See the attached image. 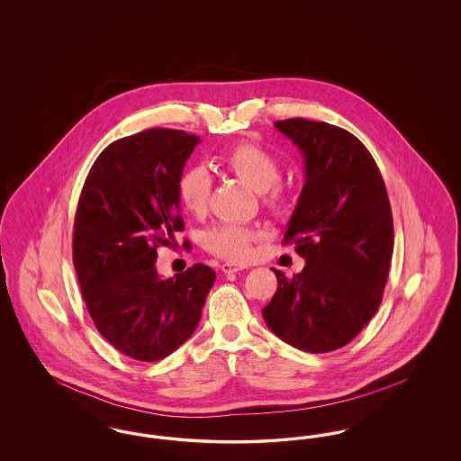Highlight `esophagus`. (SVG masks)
<instances>
[{
  "mask_svg": "<svg viewBox=\"0 0 461 461\" xmlns=\"http://www.w3.org/2000/svg\"><path fill=\"white\" fill-rule=\"evenodd\" d=\"M247 266L245 264H237V263H222L221 264V269H222V273H226V275H230V273H237V271H241V269H245Z\"/></svg>",
  "mask_w": 461,
  "mask_h": 461,
  "instance_id": "1",
  "label": "esophagus"
}]
</instances>
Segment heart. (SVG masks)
I'll use <instances>...</instances> for the list:
<instances>
[{
  "label": "heart",
  "mask_w": 461,
  "mask_h": 461,
  "mask_svg": "<svg viewBox=\"0 0 461 461\" xmlns=\"http://www.w3.org/2000/svg\"><path fill=\"white\" fill-rule=\"evenodd\" d=\"M220 164L231 175L240 177L261 194L263 203L273 212L284 211L290 192L278 183L282 167L278 158L252 141H240L220 155ZM212 190V177L203 166H190L176 181V194L185 211L202 214L207 209ZM259 233L233 222H222L203 235V245L212 254L228 261H245L252 254V245Z\"/></svg>",
  "instance_id": "obj_1"
}]
</instances>
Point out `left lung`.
<instances>
[{"instance_id": "left-lung-1", "label": "left lung", "mask_w": 461, "mask_h": 461, "mask_svg": "<svg viewBox=\"0 0 461 461\" xmlns=\"http://www.w3.org/2000/svg\"><path fill=\"white\" fill-rule=\"evenodd\" d=\"M275 128L304 155L306 183L286 224L306 266L286 278L263 309L276 337L306 352L344 348L382 303L394 249L385 183L366 147L349 131L307 119Z\"/></svg>"}]
</instances>
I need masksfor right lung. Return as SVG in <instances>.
<instances>
[{"mask_svg": "<svg viewBox=\"0 0 461 461\" xmlns=\"http://www.w3.org/2000/svg\"><path fill=\"white\" fill-rule=\"evenodd\" d=\"M198 141L154 128L110 143L77 203L72 258L89 316L138 361H158L192 337L216 280L205 264L167 280L155 267L157 249L185 230L176 181Z\"/></svg>", "mask_w": 461, "mask_h": 461, "instance_id": "1", "label": "right lung"}]
</instances>
